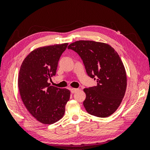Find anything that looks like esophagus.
<instances>
[{
  "label": "esophagus",
  "instance_id": "1",
  "mask_svg": "<svg viewBox=\"0 0 150 150\" xmlns=\"http://www.w3.org/2000/svg\"><path fill=\"white\" fill-rule=\"evenodd\" d=\"M79 89H75V88H72V89H71V93H75L76 92H77L79 91Z\"/></svg>",
  "mask_w": 150,
  "mask_h": 150
}]
</instances>
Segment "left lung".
<instances>
[{
  "mask_svg": "<svg viewBox=\"0 0 150 150\" xmlns=\"http://www.w3.org/2000/svg\"><path fill=\"white\" fill-rule=\"evenodd\" d=\"M83 61L87 74L97 85L85 88L83 105L88 113L106 117L116 111L126 93V69L117 52L110 45L94 41L80 40L67 47Z\"/></svg>",
  "mask_w": 150,
  "mask_h": 150,
  "instance_id": "1",
  "label": "left lung"
}]
</instances>
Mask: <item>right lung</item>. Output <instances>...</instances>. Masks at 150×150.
Returning a JSON list of instances; mask_svg holds the SVG:
<instances>
[{"label": "right lung", "mask_w": 150, "mask_h": 150, "mask_svg": "<svg viewBox=\"0 0 150 150\" xmlns=\"http://www.w3.org/2000/svg\"><path fill=\"white\" fill-rule=\"evenodd\" d=\"M68 44L40 47L24 59L18 75V87L24 106L37 120L52 124L64 115L70 97L67 89L50 86L58 62Z\"/></svg>", "instance_id": "1"}]
</instances>
